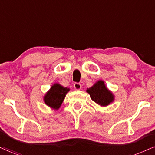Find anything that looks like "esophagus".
<instances>
[{"mask_svg":"<svg viewBox=\"0 0 155 155\" xmlns=\"http://www.w3.org/2000/svg\"><path fill=\"white\" fill-rule=\"evenodd\" d=\"M74 87L75 90H81V84L79 83H74Z\"/></svg>","mask_w":155,"mask_h":155,"instance_id":"esophagus-1","label":"esophagus"}]
</instances>
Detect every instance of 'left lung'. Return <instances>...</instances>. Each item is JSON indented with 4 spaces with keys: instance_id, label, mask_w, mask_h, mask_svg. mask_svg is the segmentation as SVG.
I'll return each instance as SVG.
<instances>
[{
    "instance_id": "8db88e82",
    "label": "left lung",
    "mask_w": 155,
    "mask_h": 155,
    "mask_svg": "<svg viewBox=\"0 0 155 155\" xmlns=\"http://www.w3.org/2000/svg\"><path fill=\"white\" fill-rule=\"evenodd\" d=\"M86 91L91 95V99L101 106H108L114 101V95L106 88L104 82L102 81L97 82Z\"/></svg>"
}]
</instances>
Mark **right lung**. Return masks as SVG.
<instances>
[{
    "mask_svg": "<svg viewBox=\"0 0 155 155\" xmlns=\"http://www.w3.org/2000/svg\"><path fill=\"white\" fill-rule=\"evenodd\" d=\"M69 91L70 90L67 87H62L59 84H54L45 95L44 98L45 104L51 108L57 110L60 107L66 93Z\"/></svg>",
    "mask_w": 155,
    "mask_h": 155,
    "instance_id": "obj_1",
    "label": "right lung"
}]
</instances>
